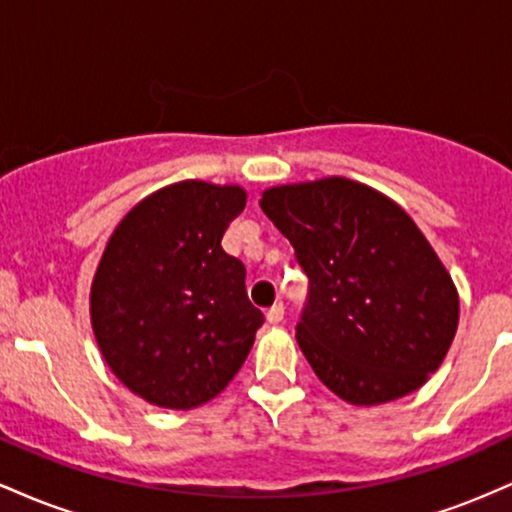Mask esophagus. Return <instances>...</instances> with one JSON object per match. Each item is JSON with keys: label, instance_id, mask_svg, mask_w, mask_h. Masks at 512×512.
<instances>
[{"label": "esophagus", "instance_id": "1", "mask_svg": "<svg viewBox=\"0 0 512 512\" xmlns=\"http://www.w3.org/2000/svg\"><path fill=\"white\" fill-rule=\"evenodd\" d=\"M283 317H285V307H283V302L273 304V307L268 309V312H266L268 324H280V321H283Z\"/></svg>", "mask_w": 512, "mask_h": 512}]
</instances>
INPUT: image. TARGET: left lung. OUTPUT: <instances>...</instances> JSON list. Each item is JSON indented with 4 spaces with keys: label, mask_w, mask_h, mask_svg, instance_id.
<instances>
[{
    "label": "left lung",
    "mask_w": 512,
    "mask_h": 512,
    "mask_svg": "<svg viewBox=\"0 0 512 512\" xmlns=\"http://www.w3.org/2000/svg\"><path fill=\"white\" fill-rule=\"evenodd\" d=\"M258 205L309 278L297 343L319 380L353 406L423 387L452 346L459 295L406 210L346 176L273 186Z\"/></svg>",
    "instance_id": "1"
}]
</instances>
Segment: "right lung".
I'll list each match as a JSON object with an SVG mask.
<instances>
[{"label":"right lung","instance_id":"add662e5","mask_svg":"<svg viewBox=\"0 0 512 512\" xmlns=\"http://www.w3.org/2000/svg\"><path fill=\"white\" fill-rule=\"evenodd\" d=\"M241 186L188 179L159 188L113 229L91 280L96 343L132 394L188 411L215 399L254 346L263 314L222 237Z\"/></svg>","mask_w":512,"mask_h":512}]
</instances>
